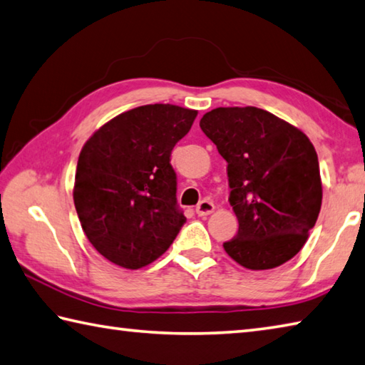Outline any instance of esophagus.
<instances>
[{"mask_svg": "<svg viewBox=\"0 0 365 365\" xmlns=\"http://www.w3.org/2000/svg\"><path fill=\"white\" fill-rule=\"evenodd\" d=\"M212 211H215V203L210 200H202L195 208V212L198 216H208Z\"/></svg>", "mask_w": 365, "mask_h": 365, "instance_id": "1", "label": "esophagus"}]
</instances>
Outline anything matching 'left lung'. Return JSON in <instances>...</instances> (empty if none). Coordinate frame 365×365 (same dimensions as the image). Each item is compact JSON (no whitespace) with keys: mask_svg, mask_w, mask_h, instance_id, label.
Instances as JSON below:
<instances>
[{"mask_svg":"<svg viewBox=\"0 0 365 365\" xmlns=\"http://www.w3.org/2000/svg\"><path fill=\"white\" fill-rule=\"evenodd\" d=\"M200 128L227 162L238 233L224 243L225 252L251 270L291 260L321 210L319 162L312 141L254 106L212 109Z\"/></svg>","mask_w":365,"mask_h":365,"instance_id":"obj_1","label":"left lung"}]
</instances>
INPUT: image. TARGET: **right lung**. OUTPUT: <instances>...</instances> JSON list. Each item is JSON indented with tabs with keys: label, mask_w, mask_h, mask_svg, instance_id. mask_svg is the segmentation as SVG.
I'll return each instance as SVG.
<instances>
[{
	"label": "right lung",
	"mask_w": 365,
	"mask_h": 365,
	"mask_svg": "<svg viewBox=\"0 0 365 365\" xmlns=\"http://www.w3.org/2000/svg\"><path fill=\"white\" fill-rule=\"evenodd\" d=\"M195 118L194 109L175 105L138 106L106 122L82 148L74 206L88 242L109 262L146 267L180 233L185 216L170 157Z\"/></svg>",
	"instance_id": "obj_1"
}]
</instances>
